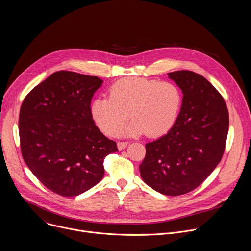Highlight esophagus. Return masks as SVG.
Listing matches in <instances>:
<instances>
[{
  "mask_svg": "<svg viewBox=\"0 0 251 251\" xmlns=\"http://www.w3.org/2000/svg\"><path fill=\"white\" fill-rule=\"evenodd\" d=\"M127 145H128L127 142H118L117 143V148H118V150L121 151V150L125 149L127 147Z\"/></svg>",
  "mask_w": 251,
  "mask_h": 251,
  "instance_id": "1",
  "label": "esophagus"
}]
</instances>
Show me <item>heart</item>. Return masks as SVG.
I'll return each mask as SVG.
<instances>
[{
    "mask_svg": "<svg viewBox=\"0 0 251 251\" xmlns=\"http://www.w3.org/2000/svg\"><path fill=\"white\" fill-rule=\"evenodd\" d=\"M182 91L169 81L128 77L116 81L108 97H96L90 106L98 128L106 135L118 134L129 116L134 119L120 136L136 137L148 133L159 137L176 123L182 105Z\"/></svg>",
    "mask_w": 251,
    "mask_h": 251,
    "instance_id": "b5f03b06",
    "label": "heart"
}]
</instances>
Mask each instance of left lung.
<instances>
[{
  "mask_svg": "<svg viewBox=\"0 0 251 251\" xmlns=\"http://www.w3.org/2000/svg\"><path fill=\"white\" fill-rule=\"evenodd\" d=\"M168 77L182 90L181 110L167 134L147 143L139 169L153 190L181 196L199 187L221 162L229 119L224 98L203 76L177 70Z\"/></svg>",
  "mask_w": 251,
  "mask_h": 251,
  "instance_id": "left-lung-1",
  "label": "left lung"
}]
</instances>
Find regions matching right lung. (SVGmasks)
<instances>
[{"instance_id": "obj_1", "label": "right lung", "mask_w": 251, "mask_h": 251, "mask_svg": "<svg viewBox=\"0 0 251 251\" xmlns=\"http://www.w3.org/2000/svg\"><path fill=\"white\" fill-rule=\"evenodd\" d=\"M102 84L97 76L60 70L23 101L19 132L24 161L45 187L62 197L97 185L105 157L118 151L91 115L92 97Z\"/></svg>"}]
</instances>
